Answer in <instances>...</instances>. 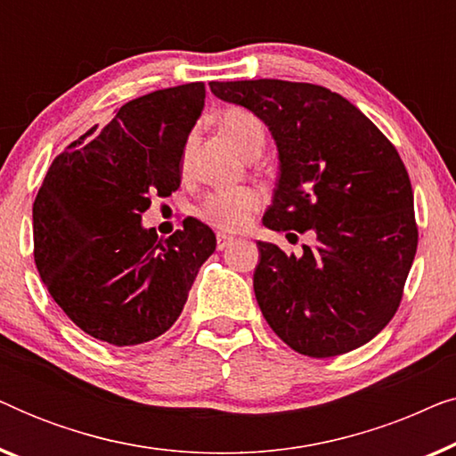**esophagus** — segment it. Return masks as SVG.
<instances>
[{
    "label": "esophagus",
    "instance_id": "1",
    "mask_svg": "<svg viewBox=\"0 0 456 456\" xmlns=\"http://www.w3.org/2000/svg\"><path fill=\"white\" fill-rule=\"evenodd\" d=\"M216 240H217V248H220V251H224V248L232 245V242H234V236H228V234H224V232H217Z\"/></svg>",
    "mask_w": 456,
    "mask_h": 456
}]
</instances>
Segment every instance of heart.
Here are the masks:
<instances>
[{"label": "heart", "instance_id": "b5f03b06", "mask_svg": "<svg viewBox=\"0 0 456 456\" xmlns=\"http://www.w3.org/2000/svg\"><path fill=\"white\" fill-rule=\"evenodd\" d=\"M217 126L226 139L236 147V151L245 155L248 149L264 147L265 130L259 118L245 110H228L217 118ZM261 192L251 186H230V189H216L203 199L199 214L211 226L222 232H239L251 222L255 211L259 209Z\"/></svg>", "mask_w": 456, "mask_h": 456}]
</instances>
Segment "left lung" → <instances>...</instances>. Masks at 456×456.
<instances>
[{
	"label": "left lung",
	"mask_w": 456,
	"mask_h": 456,
	"mask_svg": "<svg viewBox=\"0 0 456 456\" xmlns=\"http://www.w3.org/2000/svg\"><path fill=\"white\" fill-rule=\"evenodd\" d=\"M209 89L253 111L276 142L280 174L264 226L315 234L301 257L257 242L253 289L265 322L290 348L317 359L370 342L396 314L417 251L401 155L326 86L259 78Z\"/></svg>",
	"instance_id": "8db88e82"
}]
</instances>
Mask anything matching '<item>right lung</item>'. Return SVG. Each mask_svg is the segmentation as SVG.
Returning a JSON list of instances; mask_svg holds the SVG:
<instances>
[{"label":"right lung","instance_id":"obj_1","mask_svg":"<svg viewBox=\"0 0 456 456\" xmlns=\"http://www.w3.org/2000/svg\"><path fill=\"white\" fill-rule=\"evenodd\" d=\"M205 85L153 91L91 128L49 166L33 205L35 264L64 314L93 338L142 345L183 314L216 234L195 217L159 239L141 224L180 186Z\"/></svg>","mask_w":456,"mask_h":456}]
</instances>
